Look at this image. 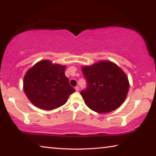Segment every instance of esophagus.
Listing matches in <instances>:
<instances>
[{
	"mask_svg": "<svg viewBox=\"0 0 156 156\" xmlns=\"http://www.w3.org/2000/svg\"><path fill=\"white\" fill-rule=\"evenodd\" d=\"M75 89H76V91H79V89H80V88H79V87L76 86V87H75Z\"/></svg>",
	"mask_w": 156,
	"mask_h": 156,
	"instance_id": "34e87169",
	"label": "esophagus"
}]
</instances>
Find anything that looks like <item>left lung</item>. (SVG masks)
I'll return each instance as SVG.
<instances>
[{
    "label": "left lung",
    "mask_w": 156,
    "mask_h": 156,
    "mask_svg": "<svg viewBox=\"0 0 156 156\" xmlns=\"http://www.w3.org/2000/svg\"><path fill=\"white\" fill-rule=\"evenodd\" d=\"M87 88L80 92L87 107L105 113L118 109L125 101L129 88L128 78L117 65L102 60L82 67Z\"/></svg>",
    "instance_id": "obj_1"
}]
</instances>
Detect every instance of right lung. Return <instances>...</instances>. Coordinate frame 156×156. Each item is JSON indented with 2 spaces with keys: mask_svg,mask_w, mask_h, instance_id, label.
Returning a JSON list of instances; mask_svg holds the SVG:
<instances>
[{
  "mask_svg": "<svg viewBox=\"0 0 156 156\" xmlns=\"http://www.w3.org/2000/svg\"><path fill=\"white\" fill-rule=\"evenodd\" d=\"M66 66L41 60L25 73L23 90L34 106L43 110H52L66 103L75 92L65 75Z\"/></svg>",
  "mask_w": 156,
  "mask_h": 156,
  "instance_id": "1",
  "label": "right lung"
}]
</instances>
